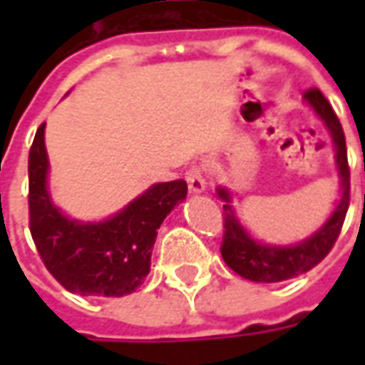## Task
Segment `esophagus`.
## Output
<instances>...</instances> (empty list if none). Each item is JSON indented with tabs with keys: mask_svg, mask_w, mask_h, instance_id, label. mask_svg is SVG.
<instances>
[{
	"mask_svg": "<svg viewBox=\"0 0 365 365\" xmlns=\"http://www.w3.org/2000/svg\"><path fill=\"white\" fill-rule=\"evenodd\" d=\"M185 180H187V187H190V193H203L207 190L205 178H203V172L201 168L193 166L187 170L185 174Z\"/></svg>",
	"mask_w": 365,
	"mask_h": 365,
	"instance_id": "34e87169",
	"label": "esophagus"
}]
</instances>
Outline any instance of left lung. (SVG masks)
<instances>
[{
  "label": "left lung",
  "mask_w": 365,
  "mask_h": 365,
  "mask_svg": "<svg viewBox=\"0 0 365 365\" xmlns=\"http://www.w3.org/2000/svg\"><path fill=\"white\" fill-rule=\"evenodd\" d=\"M303 97L314 115L322 120V125L332 138L334 164H336L338 178H340V199L329 219L321 225V229L314 230L311 237H307L301 242L282 246L254 238L250 230L238 219L235 207L230 205L232 203L230 191L219 185L217 195L222 201V217H225V237H222L221 246L222 260L232 272H237L240 277L250 279V282H285L314 268L336 242L340 229L344 225L346 211L350 205V170H348L342 125L321 91L309 90Z\"/></svg>",
  "instance_id": "8db88e82"
}]
</instances>
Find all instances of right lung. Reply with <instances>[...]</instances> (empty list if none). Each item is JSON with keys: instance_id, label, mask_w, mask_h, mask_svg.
<instances>
[{"instance_id": "add662e5", "label": "right lung", "mask_w": 365, "mask_h": 365, "mask_svg": "<svg viewBox=\"0 0 365 365\" xmlns=\"http://www.w3.org/2000/svg\"><path fill=\"white\" fill-rule=\"evenodd\" d=\"M44 127L29 152L31 235L44 266L78 295L123 297L143 285L160 225L187 195L183 180L154 183L103 221H78L54 205L48 190Z\"/></svg>"}]
</instances>
